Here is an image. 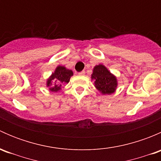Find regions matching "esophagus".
Wrapping results in <instances>:
<instances>
[{
	"mask_svg": "<svg viewBox=\"0 0 161 161\" xmlns=\"http://www.w3.org/2000/svg\"><path fill=\"white\" fill-rule=\"evenodd\" d=\"M79 75H85V71H80V72L79 73Z\"/></svg>",
	"mask_w": 161,
	"mask_h": 161,
	"instance_id": "1",
	"label": "esophagus"
}]
</instances>
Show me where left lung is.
I'll return each instance as SVG.
<instances>
[{"instance_id":"obj_1","label":"left lung","mask_w":161,"mask_h":161,"mask_svg":"<svg viewBox=\"0 0 161 161\" xmlns=\"http://www.w3.org/2000/svg\"><path fill=\"white\" fill-rule=\"evenodd\" d=\"M92 79L95 80V86L103 94H111L117 87V79L102 64L94 67Z\"/></svg>"}]
</instances>
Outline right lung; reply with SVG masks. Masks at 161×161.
Segmentation results:
<instances>
[{"label":"right lung","instance_id":"add662e5","mask_svg":"<svg viewBox=\"0 0 161 161\" xmlns=\"http://www.w3.org/2000/svg\"><path fill=\"white\" fill-rule=\"evenodd\" d=\"M73 75L71 70L66 69L63 66H58L54 73L52 74L47 80V85L50 88V90L53 92H58L61 90V86L64 83H68L70 80L71 76Z\"/></svg>","mask_w":161,"mask_h":161}]
</instances>
